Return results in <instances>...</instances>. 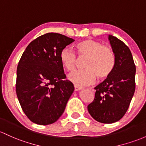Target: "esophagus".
<instances>
[{"instance_id": "obj_1", "label": "esophagus", "mask_w": 146, "mask_h": 146, "mask_svg": "<svg viewBox=\"0 0 146 146\" xmlns=\"http://www.w3.org/2000/svg\"><path fill=\"white\" fill-rule=\"evenodd\" d=\"M82 89V88L81 87H79V86H74V90L75 91H78V90H80Z\"/></svg>"}]
</instances>
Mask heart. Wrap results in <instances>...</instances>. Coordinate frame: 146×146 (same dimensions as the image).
<instances>
[{"label": "heart", "mask_w": 146, "mask_h": 146, "mask_svg": "<svg viewBox=\"0 0 146 146\" xmlns=\"http://www.w3.org/2000/svg\"><path fill=\"white\" fill-rule=\"evenodd\" d=\"M79 56H86L84 62L85 70H77L68 75V79L77 86L93 84L96 77L106 79L111 75L115 67V57L110 47L92 39L79 42L75 46ZM60 60L64 68L72 72L76 67V57L73 51L65 48L60 51Z\"/></svg>", "instance_id": "obj_1"}]
</instances>
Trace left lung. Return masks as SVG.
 <instances>
[{"label":"left lung","mask_w":146,"mask_h":146,"mask_svg":"<svg viewBox=\"0 0 146 146\" xmlns=\"http://www.w3.org/2000/svg\"><path fill=\"white\" fill-rule=\"evenodd\" d=\"M115 57L113 71L95 88L93 102L88 106L90 115L102 123L118 121L129 108L135 91L136 66L129 47L117 37L109 35Z\"/></svg>","instance_id":"obj_1"}]
</instances>
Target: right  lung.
I'll use <instances>...</instances> for the list:
<instances>
[{"mask_svg": "<svg viewBox=\"0 0 146 146\" xmlns=\"http://www.w3.org/2000/svg\"><path fill=\"white\" fill-rule=\"evenodd\" d=\"M74 40L55 33L29 44L17 70L16 92L21 109L33 123L46 125L58 120L74 90L66 79L60 51Z\"/></svg>", "mask_w": 146, "mask_h": 146, "instance_id": "right-lung-1", "label": "right lung"}]
</instances>
